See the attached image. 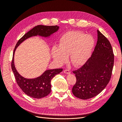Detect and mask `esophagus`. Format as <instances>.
<instances>
[{
    "instance_id": "34e87169",
    "label": "esophagus",
    "mask_w": 122,
    "mask_h": 122,
    "mask_svg": "<svg viewBox=\"0 0 122 122\" xmlns=\"http://www.w3.org/2000/svg\"><path fill=\"white\" fill-rule=\"evenodd\" d=\"M64 73L65 74H70V70L69 69H65L64 70Z\"/></svg>"
}]
</instances>
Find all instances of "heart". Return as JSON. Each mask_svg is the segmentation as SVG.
Returning a JSON list of instances; mask_svg holds the SVG:
<instances>
[{"mask_svg": "<svg viewBox=\"0 0 122 122\" xmlns=\"http://www.w3.org/2000/svg\"><path fill=\"white\" fill-rule=\"evenodd\" d=\"M92 36L80 31H70L62 36L59 46L52 49V56L60 64L67 62L70 55L71 63L76 67L82 66L90 57L95 45Z\"/></svg>", "mask_w": 122, "mask_h": 122, "instance_id": "heart-1", "label": "heart"}]
</instances>
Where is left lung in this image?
I'll list each match as a JSON object with an SVG mask.
<instances>
[{
  "mask_svg": "<svg viewBox=\"0 0 122 122\" xmlns=\"http://www.w3.org/2000/svg\"><path fill=\"white\" fill-rule=\"evenodd\" d=\"M98 40L92 56L82 67L73 71L76 82L72 93L86 100L95 97L109 83L114 64V54L108 40L97 30Z\"/></svg>",
  "mask_w": 122,
  "mask_h": 122,
  "instance_id": "left-lung-1",
  "label": "left lung"
}]
</instances>
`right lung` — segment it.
<instances>
[{"label": "right lung", "instance_id": "obj_1", "mask_svg": "<svg viewBox=\"0 0 122 122\" xmlns=\"http://www.w3.org/2000/svg\"><path fill=\"white\" fill-rule=\"evenodd\" d=\"M59 27L55 26H45L39 25L28 31L17 43L14 50L11 67L18 86L24 93L28 96L34 98L40 99L48 95L51 90V80L56 74L62 71V69L48 70L40 77L35 79H26L22 77L16 70L14 65V56L17 47L24 41L32 36H49L57 31Z\"/></svg>", "mask_w": 122, "mask_h": 122}]
</instances>
